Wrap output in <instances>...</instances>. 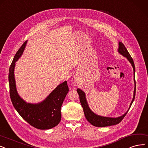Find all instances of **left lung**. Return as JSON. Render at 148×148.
I'll return each instance as SVG.
<instances>
[{"instance_id":"obj_1","label":"left lung","mask_w":148,"mask_h":148,"mask_svg":"<svg viewBox=\"0 0 148 148\" xmlns=\"http://www.w3.org/2000/svg\"><path fill=\"white\" fill-rule=\"evenodd\" d=\"M118 52L119 53L120 55L123 56L127 58V60L129 61V62L131 64L132 66L133 67L134 70V95L133 98L132 99V101L130 104L129 108L127 112L125 114H124L123 115L119 116V117H108V116H103L101 115H97L95 114L94 112L90 109L89 106H88L86 97V93L84 91H82L80 88H77V92L79 94V100L80 103L81 104V106L82 107L84 110V113L85 115V116L87 120L89 122L91 125H92L96 127H106V126H113L119 124L121 121V120L124 119V117L126 116L127 113L128 112L132 104V103L134 101L135 96V88H136V85H135V65L134 61L132 60V57L129 53L125 46L124 44L119 42V49H118Z\"/></svg>"}]
</instances>
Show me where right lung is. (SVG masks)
<instances>
[{"mask_svg": "<svg viewBox=\"0 0 148 148\" xmlns=\"http://www.w3.org/2000/svg\"><path fill=\"white\" fill-rule=\"evenodd\" d=\"M27 43V40L17 51L10 67L8 81L11 100L19 114L31 126L39 129H50L57 126L61 121V108L69 92V87L65 81L38 103H27L19 96L16 88L14 68L16 62L22 56Z\"/></svg>", "mask_w": 148, "mask_h": 148, "instance_id": "right-lung-1", "label": "right lung"}]
</instances>
